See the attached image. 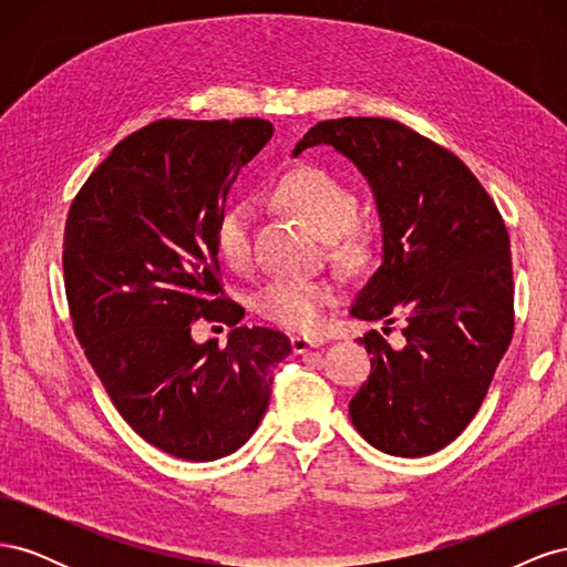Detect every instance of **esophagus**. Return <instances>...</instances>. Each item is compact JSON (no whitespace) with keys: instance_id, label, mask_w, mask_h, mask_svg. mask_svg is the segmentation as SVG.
<instances>
[{"instance_id":"34e87169","label":"esophagus","mask_w":567,"mask_h":567,"mask_svg":"<svg viewBox=\"0 0 567 567\" xmlns=\"http://www.w3.org/2000/svg\"><path fill=\"white\" fill-rule=\"evenodd\" d=\"M323 340L321 338H310V336H293L290 338V348H293L296 354H305L315 348H321Z\"/></svg>"}]
</instances>
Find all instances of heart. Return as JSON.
I'll use <instances>...</instances> for the list:
<instances>
[{"instance_id":"1","label":"heart","mask_w":567,"mask_h":567,"mask_svg":"<svg viewBox=\"0 0 567 567\" xmlns=\"http://www.w3.org/2000/svg\"><path fill=\"white\" fill-rule=\"evenodd\" d=\"M284 208L298 215L321 238H329L333 252L346 262H359L367 255L364 234L352 227L357 198L350 188L315 165L286 173L274 188ZM215 250L231 269H241L250 257V210L236 203L217 217ZM336 300V288L323 279H271L252 300L255 312L284 326L305 331L319 321L321 310Z\"/></svg>"}]
</instances>
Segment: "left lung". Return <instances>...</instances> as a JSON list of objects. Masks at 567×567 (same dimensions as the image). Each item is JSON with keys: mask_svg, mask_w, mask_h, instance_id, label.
I'll return each mask as SVG.
<instances>
[{"mask_svg": "<svg viewBox=\"0 0 567 567\" xmlns=\"http://www.w3.org/2000/svg\"><path fill=\"white\" fill-rule=\"evenodd\" d=\"M333 146L367 184L381 219V265L350 315L404 317L406 346L369 331V381L350 419L392 456L447 447L483 404L513 338L511 241L494 200L452 151L398 120L338 117L307 132L293 156Z\"/></svg>", "mask_w": 567, "mask_h": 567, "instance_id": "1", "label": "left lung"}]
</instances>
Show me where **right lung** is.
I'll return each mask as SVG.
<instances>
[{
	"label": "right lung",
	"mask_w": 567,
	"mask_h": 567,
	"mask_svg": "<svg viewBox=\"0 0 567 567\" xmlns=\"http://www.w3.org/2000/svg\"><path fill=\"white\" fill-rule=\"evenodd\" d=\"M269 120H173L130 134L75 196L65 219V296L92 369L136 435L186 461L250 440L290 340L238 326L219 284L215 225ZM233 326L228 348L190 338L196 318Z\"/></svg>",
	"instance_id": "1"
}]
</instances>
